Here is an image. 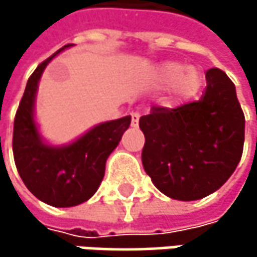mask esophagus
I'll list each match as a JSON object with an SVG mask.
<instances>
[{
  "label": "esophagus",
  "mask_w": 257,
  "mask_h": 257,
  "mask_svg": "<svg viewBox=\"0 0 257 257\" xmlns=\"http://www.w3.org/2000/svg\"><path fill=\"white\" fill-rule=\"evenodd\" d=\"M138 122H140V113L138 111H132L131 113V123H132V126H137Z\"/></svg>",
  "instance_id": "34e87169"
}]
</instances>
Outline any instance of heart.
<instances>
[{
    "instance_id": "b5f03b06",
    "label": "heart",
    "mask_w": 257,
    "mask_h": 257,
    "mask_svg": "<svg viewBox=\"0 0 257 257\" xmlns=\"http://www.w3.org/2000/svg\"><path fill=\"white\" fill-rule=\"evenodd\" d=\"M156 80L159 84L168 86L176 83L174 92L180 99H187L193 96L201 87V74L195 68H187L179 62H167L164 64L158 73Z\"/></svg>"
}]
</instances>
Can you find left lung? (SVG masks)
I'll use <instances>...</instances> for the list:
<instances>
[{
    "mask_svg": "<svg viewBox=\"0 0 257 257\" xmlns=\"http://www.w3.org/2000/svg\"><path fill=\"white\" fill-rule=\"evenodd\" d=\"M205 78L199 99L176 108L153 105L140 117L144 171L164 195L179 201L216 192L242 155L245 119L235 84L219 68H210Z\"/></svg>",
    "mask_w": 257,
    "mask_h": 257,
    "instance_id": "left-lung-1",
    "label": "left lung"
}]
</instances>
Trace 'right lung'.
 Instances as JSON below:
<instances>
[{
	"label": "right lung",
	"instance_id": "obj_1",
	"mask_svg": "<svg viewBox=\"0 0 257 257\" xmlns=\"http://www.w3.org/2000/svg\"><path fill=\"white\" fill-rule=\"evenodd\" d=\"M43 61L31 74L19 102L13 128V156L18 173L29 192L52 207H74L99 187L105 162L131 125V116L101 123L65 147L41 141L34 122V99L46 65L64 49Z\"/></svg>",
	"mask_w": 257,
	"mask_h": 257
}]
</instances>
